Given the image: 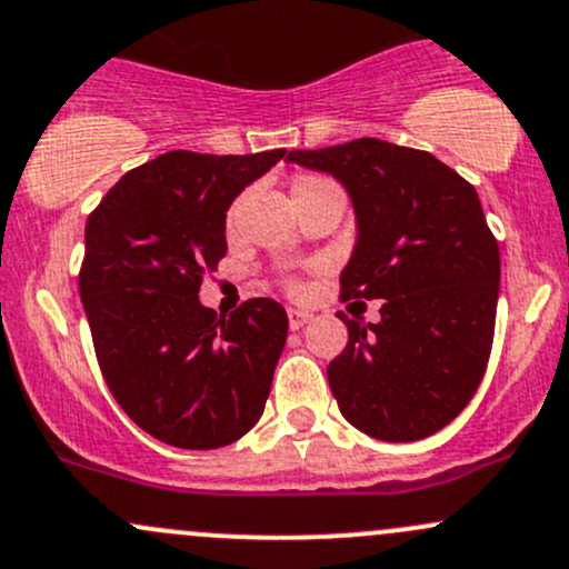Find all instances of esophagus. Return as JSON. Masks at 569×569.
I'll list each match as a JSON object with an SVG mask.
<instances>
[{
    "label": "esophagus",
    "mask_w": 569,
    "mask_h": 569,
    "mask_svg": "<svg viewBox=\"0 0 569 569\" xmlns=\"http://www.w3.org/2000/svg\"><path fill=\"white\" fill-rule=\"evenodd\" d=\"M313 319V316L308 313V310H300V308H289V327L291 330H302L308 321Z\"/></svg>",
    "instance_id": "obj_1"
}]
</instances>
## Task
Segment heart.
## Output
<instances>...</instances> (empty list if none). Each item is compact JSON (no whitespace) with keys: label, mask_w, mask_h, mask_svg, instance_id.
I'll return each mask as SVG.
<instances>
[{"label":"heart","mask_w":569,"mask_h":569,"mask_svg":"<svg viewBox=\"0 0 569 569\" xmlns=\"http://www.w3.org/2000/svg\"><path fill=\"white\" fill-rule=\"evenodd\" d=\"M327 188H338V184H335L332 179H327V177L308 174V177H300V179H297V182H295V196L319 193V190H327Z\"/></svg>","instance_id":"heart-1"}]
</instances>
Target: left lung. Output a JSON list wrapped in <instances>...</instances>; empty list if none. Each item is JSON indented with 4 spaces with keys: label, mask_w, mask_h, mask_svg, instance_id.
<instances>
[{
    "label": "left lung",
    "mask_w": 569,
    "mask_h": 569,
    "mask_svg": "<svg viewBox=\"0 0 569 569\" xmlns=\"http://www.w3.org/2000/svg\"><path fill=\"white\" fill-rule=\"evenodd\" d=\"M351 196L357 244L340 297L381 300V321L338 313L349 343L327 368L340 415L381 441H417L466 409L486 376L499 242L477 190L430 152L379 139L291 149Z\"/></svg>",
    "instance_id": "left-lung-1"
}]
</instances>
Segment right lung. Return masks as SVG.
<instances>
[{
    "label": "right lung",
    "instance_id": "obj_1",
    "mask_svg": "<svg viewBox=\"0 0 569 569\" xmlns=\"http://www.w3.org/2000/svg\"><path fill=\"white\" fill-rule=\"evenodd\" d=\"M283 154L166 152L87 220L79 289L100 370L124 415L171 447H226L264 411L289 335L283 305L256 297L226 319L199 289L229 250L226 209Z\"/></svg>",
    "mask_w": 569,
    "mask_h": 569
}]
</instances>
